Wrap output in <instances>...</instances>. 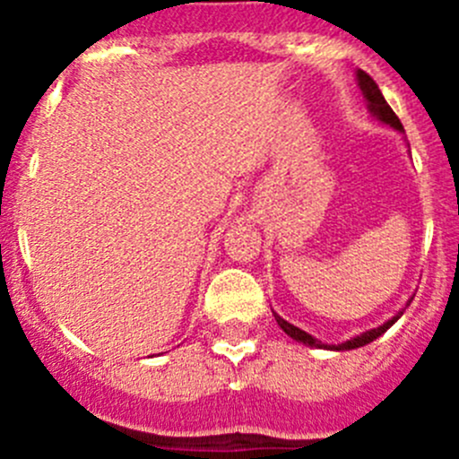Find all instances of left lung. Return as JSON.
Returning a JSON list of instances; mask_svg holds the SVG:
<instances>
[{
    "label": "left lung",
    "mask_w": 459,
    "mask_h": 459,
    "mask_svg": "<svg viewBox=\"0 0 459 459\" xmlns=\"http://www.w3.org/2000/svg\"><path fill=\"white\" fill-rule=\"evenodd\" d=\"M358 86H359V91H362L364 100H367V106H368V110H371V113H373V117H377L382 124H388V126L395 128V131L404 133V126H402V122H400V119H397V115L393 113L391 106L386 104V100H384L382 91H379L377 84H375L373 77L368 75V73L358 71ZM273 316H275L277 324H280V328L286 333V335L293 337V340H298V342H302V344L316 346V349H328V351H351V349H359V346H364V344H368V342L377 340V337L382 335V333H386L388 328H391L393 324H395L397 319H400L402 313H397L395 317H391V319H388V322H384L382 326L371 328V331L362 333V335L351 337V340L342 342V344H322V342L316 340V337L308 335V333L302 331V328L293 326V324H290V322H286V319L277 316V313H273Z\"/></svg>",
    "instance_id": "1"
}]
</instances>
